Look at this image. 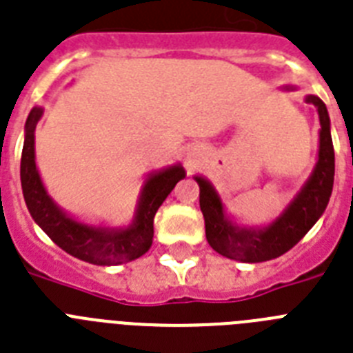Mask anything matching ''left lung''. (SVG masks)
<instances>
[{"instance_id":"left-lung-1","label":"left lung","mask_w":353,"mask_h":353,"mask_svg":"<svg viewBox=\"0 0 353 353\" xmlns=\"http://www.w3.org/2000/svg\"><path fill=\"white\" fill-rule=\"evenodd\" d=\"M293 90L294 85H284ZM307 103L316 107L320 117V144L312 173L300 191L289 201L285 209L266 225H241L227 212L219 192L212 183L194 174L192 179L200 185V209L205 219V236L212 250L223 257L239 263H264L293 248L307 232L321 218L334 188V146L330 135V117L327 107L318 96H305Z\"/></svg>"}]
</instances>
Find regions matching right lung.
Here are the masks:
<instances>
[{
	"label": "right lung",
	"instance_id": "obj_1",
	"mask_svg": "<svg viewBox=\"0 0 353 353\" xmlns=\"http://www.w3.org/2000/svg\"><path fill=\"white\" fill-rule=\"evenodd\" d=\"M42 112L41 107L30 110L21 155V188L33 221L69 255L96 266H117L146 254L153 241V218L174 185L185 179L183 165L176 162L144 176L130 225L107 227L103 223L83 221L48 194L35 164V126Z\"/></svg>",
	"mask_w": 353,
	"mask_h": 353
}]
</instances>
